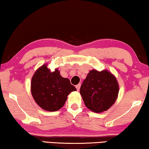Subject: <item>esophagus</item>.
<instances>
[{"label":"esophagus","mask_w":149,"mask_h":149,"mask_svg":"<svg viewBox=\"0 0 149 149\" xmlns=\"http://www.w3.org/2000/svg\"><path fill=\"white\" fill-rule=\"evenodd\" d=\"M80 87H81V84H77V86H75V87H76V89H77V91H79Z\"/></svg>","instance_id":"1"}]
</instances>
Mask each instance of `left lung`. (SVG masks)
Listing matches in <instances>:
<instances>
[{"instance_id":"left-lung-1","label":"left lung","mask_w":149,"mask_h":149,"mask_svg":"<svg viewBox=\"0 0 149 149\" xmlns=\"http://www.w3.org/2000/svg\"><path fill=\"white\" fill-rule=\"evenodd\" d=\"M119 91L117 78L107 70L89 71L80 87L85 105L95 113L108 110L116 101Z\"/></svg>"}]
</instances>
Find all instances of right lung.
Returning <instances> with one entry per match:
<instances>
[{
	"label": "right lung",
	"mask_w": 149,
	"mask_h": 149,
	"mask_svg": "<svg viewBox=\"0 0 149 149\" xmlns=\"http://www.w3.org/2000/svg\"><path fill=\"white\" fill-rule=\"evenodd\" d=\"M30 90L35 102L42 109L56 111L64 105L68 95L76 88L69 79L60 75L58 68L51 72L45 63L33 75Z\"/></svg>",
	"instance_id": "obj_1"
}]
</instances>
